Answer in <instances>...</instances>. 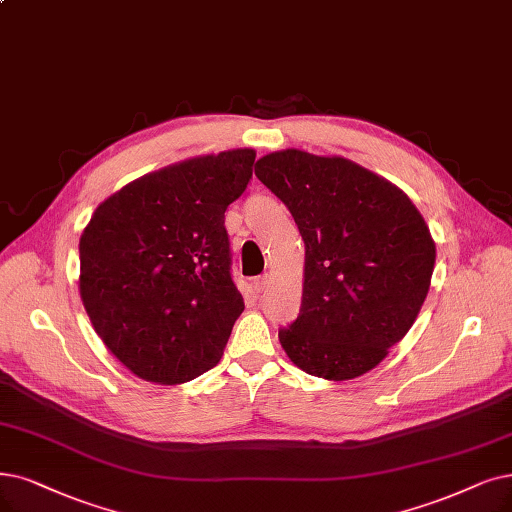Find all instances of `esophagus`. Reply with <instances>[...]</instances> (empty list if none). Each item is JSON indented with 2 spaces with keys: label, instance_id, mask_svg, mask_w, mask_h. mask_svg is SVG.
Returning a JSON list of instances; mask_svg holds the SVG:
<instances>
[{
  "label": "esophagus",
  "instance_id": "obj_1",
  "mask_svg": "<svg viewBox=\"0 0 512 512\" xmlns=\"http://www.w3.org/2000/svg\"><path fill=\"white\" fill-rule=\"evenodd\" d=\"M271 281H273V275H271V273H264V275L256 277V279H254V288H256V292H264V290H269Z\"/></svg>",
  "mask_w": 512,
  "mask_h": 512
}]
</instances>
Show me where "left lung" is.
<instances>
[{"mask_svg": "<svg viewBox=\"0 0 512 512\" xmlns=\"http://www.w3.org/2000/svg\"><path fill=\"white\" fill-rule=\"evenodd\" d=\"M304 241L298 319L279 330L302 372L353 380L414 325L431 288L435 241L397 185L340 155L283 149L254 168Z\"/></svg>", "mask_w": 512, "mask_h": 512, "instance_id": "8db88e82", "label": "left lung"}]
</instances>
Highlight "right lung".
Returning a JSON list of instances; mask_svg holds the SVG:
<instances>
[{"label": "right lung", "mask_w": 512, "mask_h": 512, "mask_svg": "<svg viewBox=\"0 0 512 512\" xmlns=\"http://www.w3.org/2000/svg\"><path fill=\"white\" fill-rule=\"evenodd\" d=\"M254 159L231 149L149 172L102 201L81 233V302L138 378L182 384L220 361L243 313L224 212Z\"/></svg>", "instance_id": "right-lung-1"}]
</instances>
